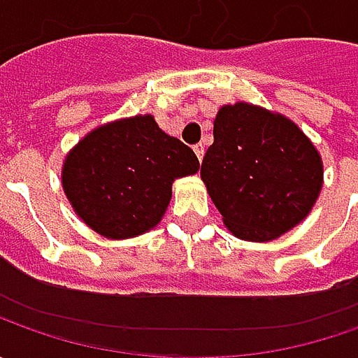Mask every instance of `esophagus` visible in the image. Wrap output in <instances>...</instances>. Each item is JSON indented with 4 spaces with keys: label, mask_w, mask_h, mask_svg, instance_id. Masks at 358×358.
I'll return each mask as SVG.
<instances>
[{
    "label": "esophagus",
    "mask_w": 358,
    "mask_h": 358,
    "mask_svg": "<svg viewBox=\"0 0 358 358\" xmlns=\"http://www.w3.org/2000/svg\"><path fill=\"white\" fill-rule=\"evenodd\" d=\"M193 151H195V155L199 157V161L203 159V155H205V145L203 143H197V145H193Z\"/></svg>",
    "instance_id": "obj_1"
}]
</instances>
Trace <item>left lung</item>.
<instances>
[{
  "mask_svg": "<svg viewBox=\"0 0 358 358\" xmlns=\"http://www.w3.org/2000/svg\"><path fill=\"white\" fill-rule=\"evenodd\" d=\"M201 179L229 231L261 243L307 217L323 187V163L293 121L235 103L215 117Z\"/></svg>",
  "mask_w": 358,
  "mask_h": 358,
  "instance_id": "obj_1",
  "label": "left lung"
}]
</instances>
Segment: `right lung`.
<instances>
[{
	"label": "right lung",
	"mask_w": 358,
	"mask_h": 358,
	"mask_svg": "<svg viewBox=\"0 0 358 358\" xmlns=\"http://www.w3.org/2000/svg\"><path fill=\"white\" fill-rule=\"evenodd\" d=\"M191 147L159 129L151 115L91 131L67 155L63 189L76 213L99 235L127 239L161 221L177 177L193 175Z\"/></svg>",
	"instance_id": "obj_1"
}]
</instances>
